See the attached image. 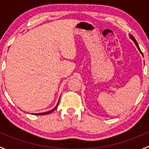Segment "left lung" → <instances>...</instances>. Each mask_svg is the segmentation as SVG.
I'll return each mask as SVG.
<instances>
[{
    "label": "left lung",
    "instance_id": "left-lung-1",
    "mask_svg": "<svg viewBox=\"0 0 149 149\" xmlns=\"http://www.w3.org/2000/svg\"><path fill=\"white\" fill-rule=\"evenodd\" d=\"M130 37H131V39H132V40H133V41H134V43L135 44H136V47H138V49H139V51H140V52L142 54V52H141V49H140V48H139V44H138V43H137V41H136V39H135V38L133 37V36H132V35H130Z\"/></svg>",
    "mask_w": 149,
    "mask_h": 149
}]
</instances>
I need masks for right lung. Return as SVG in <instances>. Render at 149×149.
<instances>
[{"mask_svg":"<svg viewBox=\"0 0 149 149\" xmlns=\"http://www.w3.org/2000/svg\"><path fill=\"white\" fill-rule=\"evenodd\" d=\"M58 105H59V102H58L57 105H56V106L54 108L52 109V110H49V111H48V112H45V113H33V115H35V116H43V115H47V114H49V113H51L52 112H53L54 110H56V108H57V107H58Z\"/></svg>","mask_w":149,"mask_h":149,"instance_id":"add662e5","label":"right lung"}]
</instances>
